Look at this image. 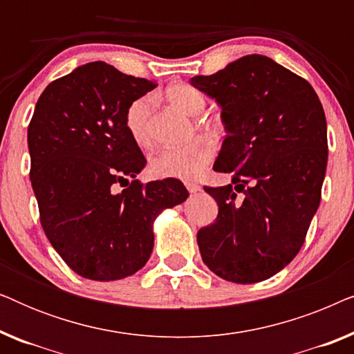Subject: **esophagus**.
<instances>
[{
	"mask_svg": "<svg viewBox=\"0 0 354 354\" xmlns=\"http://www.w3.org/2000/svg\"><path fill=\"white\" fill-rule=\"evenodd\" d=\"M185 187H187V190L190 192V193H196V192H200L201 190V187L198 185V183H195V182H185Z\"/></svg>",
	"mask_w": 354,
	"mask_h": 354,
	"instance_id": "1",
	"label": "esophagus"
}]
</instances>
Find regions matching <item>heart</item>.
I'll list each match as a JSON object with an SVG mask.
<instances>
[{
    "mask_svg": "<svg viewBox=\"0 0 354 354\" xmlns=\"http://www.w3.org/2000/svg\"><path fill=\"white\" fill-rule=\"evenodd\" d=\"M166 100L188 115H198L205 109L206 98L200 90L187 84L171 85L166 90ZM151 98L140 96L130 101L124 114V125L130 138L140 148L151 145L149 132ZM214 154V145L205 137H196L182 147L162 148L149 159V171L159 178H195L205 171Z\"/></svg>",
    "mask_w": 354,
    "mask_h": 354,
    "instance_id": "1",
    "label": "heart"
}]
</instances>
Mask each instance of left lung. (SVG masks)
<instances>
[{"instance_id":"8db88e82","label":"left lung","mask_w":354,"mask_h":354,"mask_svg":"<svg viewBox=\"0 0 354 354\" xmlns=\"http://www.w3.org/2000/svg\"><path fill=\"white\" fill-rule=\"evenodd\" d=\"M190 84L222 108L214 171L232 174L229 185L205 187L219 214L196 235L203 263L229 282H261L298 254L321 203L326 114L309 82L268 56H243Z\"/></svg>"}]
</instances>
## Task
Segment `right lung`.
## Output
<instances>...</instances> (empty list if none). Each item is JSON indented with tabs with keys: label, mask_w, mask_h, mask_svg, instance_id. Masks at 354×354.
I'll use <instances>...</instances> for the list:
<instances>
[{
	"label": "right lung",
	"mask_w": 354,
	"mask_h": 354,
	"mask_svg": "<svg viewBox=\"0 0 354 354\" xmlns=\"http://www.w3.org/2000/svg\"><path fill=\"white\" fill-rule=\"evenodd\" d=\"M154 86L103 61L88 62L46 86L28 124L41 227L85 279L109 282L142 269L156 216L188 198L177 178L147 185L135 178L147 159L125 130L124 114Z\"/></svg>",
	"instance_id": "1"
}]
</instances>
